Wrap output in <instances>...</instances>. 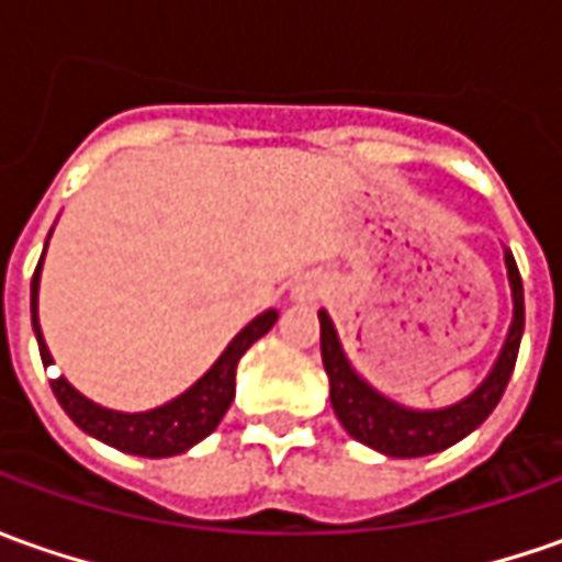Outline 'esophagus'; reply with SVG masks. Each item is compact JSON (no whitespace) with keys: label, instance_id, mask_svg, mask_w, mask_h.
<instances>
[{"label":"esophagus","instance_id":"obj_1","mask_svg":"<svg viewBox=\"0 0 562 562\" xmlns=\"http://www.w3.org/2000/svg\"><path fill=\"white\" fill-rule=\"evenodd\" d=\"M318 293H322V281H318L315 274H306V278L293 288V296H296V300H315Z\"/></svg>","mask_w":562,"mask_h":562}]
</instances>
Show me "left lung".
<instances>
[{
    "label": "left lung",
    "mask_w": 562,
    "mask_h": 562,
    "mask_svg": "<svg viewBox=\"0 0 562 562\" xmlns=\"http://www.w3.org/2000/svg\"><path fill=\"white\" fill-rule=\"evenodd\" d=\"M504 259H507L509 288H513V325H509L507 344L494 362L491 375L479 384V391H472L469 397L447 406V409L419 413V409H406V406L372 391L344 357L328 313L325 310L318 313L322 362H325V372L331 381V406H335L337 419L347 428L350 438H357L359 443L381 450L387 457H403V460L406 457H428V453L447 450L450 443L463 441L469 431H475L494 413V406L501 403L504 391H507V381L513 375L516 357H519L522 328H526L522 278H519L513 252H504Z\"/></svg>",
    "instance_id": "1"
}]
</instances>
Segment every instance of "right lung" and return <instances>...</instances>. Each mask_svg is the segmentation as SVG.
I'll use <instances>...</instances> for the list:
<instances>
[{"label":"right lung","instance_id":"obj_1","mask_svg":"<svg viewBox=\"0 0 562 562\" xmlns=\"http://www.w3.org/2000/svg\"><path fill=\"white\" fill-rule=\"evenodd\" d=\"M40 266L36 262L31 281V318L33 331H36V344H40V359L43 366H53V357L46 350V340L40 335V322H36V288H40ZM278 322V313L256 315L240 335L227 344V350L218 357V362L205 372L190 391L171 403H165L159 409L149 413H115L97 406L93 400L77 394L75 387L65 378H53V394L61 403V409L71 416L77 428H83L87 435H93L102 443L124 450V453H137V457H175L184 453L187 447L203 441L205 435H212L218 428V422L225 419L227 406L234 400V375H237V362L247 353L249 347L259 337L269 331Z\"/></svg>","mask_w":562,"mask_h":562}]
</instances>
